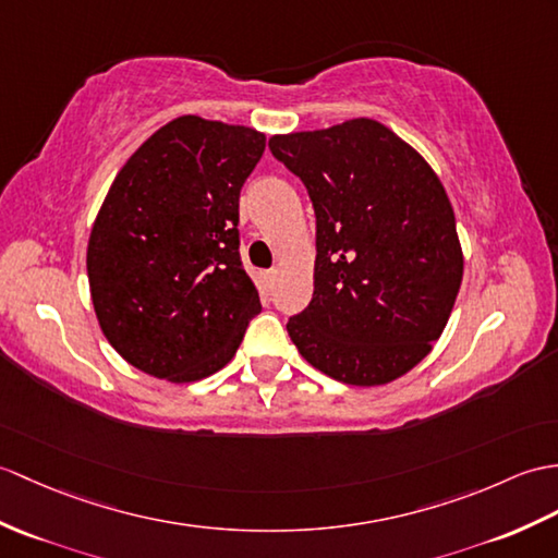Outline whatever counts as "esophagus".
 <instances>
[{
    "instance_id": "34e87169",
    "label": "esophagus",
    "mask_w": 558,
    "mask_h": 558,
    "mask_svg": "<svg viewBox=\"0 0 558 558\" xmlns=\"http://www.w3.org/2000/svg\"><path fill=\"white\" fill-rule=\"evenodd\" d=\"M276 280H278V270H276V268H274V270H266L264 278H262L264 290H266V292L274 290V288H276Z\"/></svg>"
}]
</instances>
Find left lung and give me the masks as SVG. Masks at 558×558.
I'll use <instances>...</instances> for the list:
<instances>
[{"instance_id":"1","label":"left lung","mask_w":558,"mask_h":558,"mask_svg":"<svg viewBox=\"0 0 558 558\" xmlns=\"http://www.w3.org/2000/svg\"><path fill=\"white\" fill-rule=\"evenodd\" d=\"M316 214L314 296L288 332L311 366L356 387L387 385L430 354L463 278L442 180L373 119L274 135Z\"/></svg>"}]
</instances>
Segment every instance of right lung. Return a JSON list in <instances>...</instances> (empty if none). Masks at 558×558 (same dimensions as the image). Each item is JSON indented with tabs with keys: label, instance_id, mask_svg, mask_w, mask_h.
Here are the masks:
<instances>
[{
	"label": "right lung",
	"instance_id": "1",
	"mask_svg": "<svg viewBox=\"0 0 558 558\" xmlns=\"http://www.w3.org/2000/svg\"><path fill=\"white\" fill-rule=\"evenodd\" d=\"M266 149L247 125L178 116L116 173L87 242L104 338L168 383L209 378L262 311L240 262V190Z\"/></svg>",
	"mask_w": 558,
	"mask_h": 558
}]
</instances>
